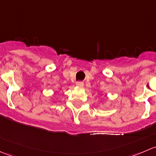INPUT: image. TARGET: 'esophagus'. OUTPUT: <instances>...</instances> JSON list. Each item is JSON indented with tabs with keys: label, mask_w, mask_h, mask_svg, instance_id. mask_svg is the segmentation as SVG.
I'll use <instances>...</instances> for the list:
<instances>
[{
	"label": "esophagus",
	"mask_w": 156,
	"mask_h": 156,
	"mask_svg": "<svg viewBox=\"0 0 156 156\" xmlns=\"http://www.w3.org/2000/svg\"><path fill=\"white\" fill-rule=\"evenodd\" d=\"M76 85L78 86V87H83V86H84V82H83V81H78V82L76 83Z\"/></svg>",
	"instance_id": "esophagus-1"
}]
</instances>
